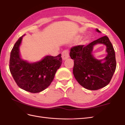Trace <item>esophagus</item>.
<instances>
[{
  "instance_id": "34e87169",
  "label": "esophagus",
  "mask_w": 125,
  "mask_h": 125,
  "mask_svg": "<svg viewBox=\"0 0 125 125\" xmlns=\"http://www.w3.org/2000/svg\"><path fill=\"white\" fill-rule=\"evenodd\" d=\"M69 55L68 51H64L62 53V58L63 61H64L68 58H69Z\"/></svg>"
}]
</instances>
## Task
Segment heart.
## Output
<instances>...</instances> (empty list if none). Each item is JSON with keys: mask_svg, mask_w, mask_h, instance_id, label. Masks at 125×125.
<instances>
[{"mask_svg": "<svg viewBox=\"0 0 125 125\" xmlns=\"http://www.w3.org/2000/svg\"><path fill=\"white\" fill-rule=\"evenodd\" d=\"M78 37H80V36H78Z\"/></svg>", "mask_w": 125, "mask_h": 125, "instance_id": "b5f03b06", "label": "heart"}]
</instances>
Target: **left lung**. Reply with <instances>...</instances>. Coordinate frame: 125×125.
I'll return each instance as SVG.
<instances>
[{
    "label": "left lung",
    "mask_w": 125,
    "mask_h": 125,
    "mask_svg": "<svg viewBox=\"0 0 125 125\" xmlns=\"http://www.w3.org/2000/svg\"><path fill=\"white\" fill-rule=\"evenodd\" d=\"M95 31L101 33L97 28ZM97 44L106 46L107 55L104 59L98 60L92 54L94 46ZM70 55L74 60L73 75L83 87L97 90L109 83L116 70V61L113 45L107 36L99 38L85 46L72 47Z\"/></svg>",
    "instance_id": "8db88e82"
}]
</instances>
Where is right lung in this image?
I'll return each mask as SVG.
<instances>
[{"label":"right lung","mask_w":125,"mask_h":125,"mask_svg":"<svg viewBox=\"0 0 125 125\" xmlns=\"http://www.w3.org/2000/svg\"><path fill=\"white\" fill-rule=\"evenodd\" d=\"M24 36L19 38L11 51L9 70L19 87L31 93H38L46 89L53 80L62 64L61 54L56 56L46 55L35 62L24 60L20 51Z\"/></svg>","instance_id":"obj_1"}]
</instances>
